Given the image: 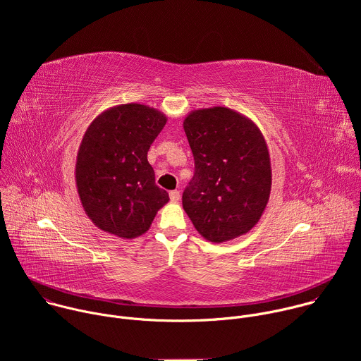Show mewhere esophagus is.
Masks as SVG:
<instances>
[{"mask_svg":"<svg viewBox=\"0 0 361 361\" xmlns=\"http://www.w3.org/2000/svg\"><path fill=\"white\" fill-rule=\"evenodd\" d=\"M170 200H171L173 202H177V201L180 200V191H177V190L170 191Z\"/></svg>","mask_w":361,"mask_h":361,"instance_id":"esophagus-1","label":"esophagus"}]
</instances>
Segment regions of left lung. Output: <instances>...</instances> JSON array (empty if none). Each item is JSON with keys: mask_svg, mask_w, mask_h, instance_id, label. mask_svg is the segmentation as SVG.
<instances>
[{"mask_svg": "<svg viewBox=\"0 0 361 361\" xmlns=\"http://www.w3.org/2000/svg\"><path fill=\"white\" fill-rule=\"evenodd\" d=\"M195 173L183 209L212 243L248 233L262 219L271 191L267 142L257 124L227 107L198 109L183 123Z\"/></svg>", "mask_w": 361, "mask_h": 361, "instance_id": "obj_1", "label": "left lung"}]
</instances>
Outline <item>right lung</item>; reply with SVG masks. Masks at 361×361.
I'll list each match as a JSON object with an SVG mask.
<instances>
[{
  "label": "right lung",
  "mask_w": 361,
  "mask_h": 361,
  "mask_svg": "<svg viewBox=\"0 0 361 361\" xmlns=\"http://www.w3.org/2000/svg\"><path fill=\"white\" fill-rule=\"evenodd\" d=\"M166 123L164 113L128 102L104 110L88 126L77 154L75 184L85 214L99 230L135 238L169 202L147 160Z\"/></svg>",
  "instance_id": "right-lung-1"
}]
</instances>
